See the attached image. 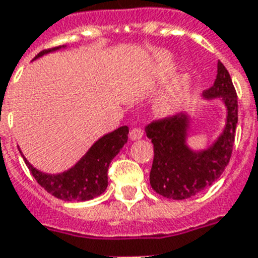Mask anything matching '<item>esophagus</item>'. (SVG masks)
<instances>
[{"mask_svg":"<svg viewBox=\"0 0 258 258\" xmlns=\"http://www.w3.org/2000/svg\"><path fill=\"white\" fill-rule=\"evenodd\" d=\"M130 138L131 140H139L143 138V130L142 128H133L130 133Z\"/></svg>","mask_w":258,"mask_h":258,"instance_id":"obj_1","label":"esophagus"}]
</instances>
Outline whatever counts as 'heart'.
Returning a JSON list of instances; mask_svg holds the SVG:
<instances>
[{
	"mask_svg": "<svg viewBox=\"0 0 258 258\" xmlns=\"http://www.w3.org/2000/svg\"><path fill=\"white\" fill-rule=\"evenodd\" d=\"M171 73H172V63H169L168 60H163L158 68V71H156V78H158V81H164L167 77H169ZM189 86V75H181L180 78H177L171 85V87H168L156 99L154 106L155 112L159 116H171V115L176 114L183 106L185 98H187Z\"/></svg>",
	"mask_w": 258,
	"mask_h": 258,
	"instance_id": "b5f03b06",
	"label": "heart"
}]
</instances>
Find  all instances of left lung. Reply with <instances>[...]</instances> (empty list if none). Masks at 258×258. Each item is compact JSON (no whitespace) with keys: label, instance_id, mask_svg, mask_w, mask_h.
<instances>
[{"label":"left lung","instance_id":"obj_1","mask_svg":"<svg viewBox=\"0 0 258 258\" xmlns=\"http://www.w3.org/2000/svg\"><path fill=\"white\" fill-rule=\"evenodd\" d=\"M203 99H220L225 108L221 133L207 147L194 150L188 144L194 123V116L188 112L146 127L155 154L150 184L155 192L167 199L184 200L211 187L231 159L237 125V95L231 75L220 60L215 83L203 93Z\"/></svg>","mask_w":258,"mask_h":258}]
</instances>
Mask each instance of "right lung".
<instances>
[{
    "instance_id": "obj_1",
    "label": "right lung",
    "mask_w": 258,
    "mask_h": 258,
    "mask_svg": "<svg viewBox=\"0 0 258 258\" xmlns=\"http://www.w3.org/2000/svg\"><path fill=\"white\" fill-rule=\"evenodd\" d=\"M68 46H58L54 49L43 50L34 59L49 53H54ZM128 139V127L122 125L96 140L78 162L71 168L59 173H46L37 169L25 158L20 150L27 168L41 187L49 194L64 202H87L99 196L107 188V171L111 160L119 154Z\"/></svg>"
}]
</instances>
